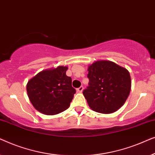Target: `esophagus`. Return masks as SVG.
<instances>
[{"label":"esophagus","mask_w":155,"mask_h":155,"mask_svg":"<svg viewBox=\"0 0 155 155\" xmlns=\"http://www.w3.org/2000/svg\"><path fill=\"white\" fill-rule=\"evenodd\" d=\"M82 90H83V87L82 86H80L79 88L77 89V92H82Z\"/></svg>","instance_id":"34e87169"}]
</instances>
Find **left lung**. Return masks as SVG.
I'll return each instance as SVG.
<instances>
[{
  "label": "left lung",
  "mask_w": 155,
  "mask_h": 155,
  "mask_svg": "<svg viewBox=\"0 0 155 155\" xmlns=\"http://www.w3.org/2000/svg\"><path fill=\"white\" fill-rule=\"evenodd\" d=\"M89 86L83 95L93 111L111 114L126 102L131 88L128 71L109 61H98L88 67Z\"/></svg>",
  "instance_id": "obj_1"
}]
</instances>
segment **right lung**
Segmentation results:
<instances>
[{
    "label": "right lung",
    "instance_id": "1",
    "mask_svg": "<svg viewBox=\"0 0 155 155\" xmlns=\"http://www.w3.org/2000/svg\"><path fill=\"white\" fill-rule=\"evenodd\" d=\"M68 67L40 72L29 80L27 84L29 99L37 111L46 115H54L70 107L75 88L72 79L66 75Z\"/></svg>",
    "mask_w": 155,
    "mask_h": 155
}]
</instances>
